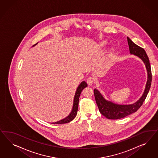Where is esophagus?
<instances>
[{
	"label": "esophagus",
	"mask_w": 158,
	"mask_h": 158,
	"mask_svg": "<svg viewBox=\"0 0 158 158\" xmlns=\"http://www.w3.org/2000/svg\"><path fill=\"white\" fill-rule=\"evenodd\" d=\"M87 83L89 85V86H91L93 83H94V79L91 77H90L89 78H87Z\"/></svg>",
	"instance_id": "obj_1"
}]
</instances>
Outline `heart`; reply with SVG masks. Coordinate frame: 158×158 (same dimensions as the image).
Returning a JSON list of instances; mask_svg holds the SVG:
<instances>
[{"instance_id": "b5f03b06", "label": "heart", "mask_w": 158, "mask_h": 158, "mask_svg": "<svg viewBox=\"0 0 158 158\" xmlns=\"http://www.w3.org/2000/svg\"><path fill=\"white\" fill-rule=\"evenodd\" d=\"M106 46H107V43H106V42H102V43H101V44L100 48L102 50H104ZM114 51H115L114 48H112L111 52L114 53Z\"/></svg>"}]
</instances>
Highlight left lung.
<instances>
[{"mask_svg": "<svg viewBox=\"0 0 158 158\" xmlns=\"http://www.w3.org/2000/svg\"><path fill=\"white\" fill-rule=\"evenodd\" d=\"M130 53L139 58L143 61L147 71V81L142 96L139 100L131 104L123 105L116 104L111 101L106 100L99 90H94L96 103L101 114L109 119H119L130 115L139 110L143 105L148 93L152 81V73L149 58L145 51L139 47L127 37Z\"/></svg>", "mask_w": 158, "mask_h": 158, "instance_id": "left-lung-1", "label": "left lung"}]
</instances>
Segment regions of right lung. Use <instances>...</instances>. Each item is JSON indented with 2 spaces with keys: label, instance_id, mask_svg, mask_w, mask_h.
<instances>
[{
  "label": "right lung",
  "instance_id": "right-lung-1",
  "mask_svg": "<svg viewBox=\"0 0 158 158\" xmlns=\"http://www.w3.org/2000/svg\"><path fill=\"white\" fill-rule=\"evenodd\" d=\"M37 44V43H36ZM36 44H35L34 46H35ZM87 86V84L86 83L85 81H81V84L79 85L77 88V91L75 92V96H74V99H73V106H72V109L71 113L69 115H68L66 118H64L63 119L60 120L56 122H53L52 123L53 124H64L67 123L71 121H72L73 119L77 115V110H78V104H79V97L81 94V92L85 87Z\"/></svg>",
  "mask_w": 158,
  "mask_h": 158
}]
</instances>
